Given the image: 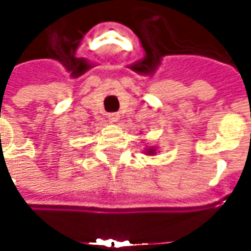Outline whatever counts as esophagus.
<instances>
[{"mask_svg": "<svg viewBox=\"0 0 251 251\" xmlns=\"http://www.w3.org/2000/svg\"><path fill=\"white\" fill-rule=\"evenodd\" d=\"M107 117H109V120L111 121V122H117V121L120 120V114H118V113H109Z\"/></svg>", "mask_w": 251, "mask_h": 251, "instance_id": "34e87169", "label": "esophagus"}]
</instances>
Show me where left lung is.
I'll return each mask as SVG.
<instances>
[{"mask_svg":"<svg viewBox=\"0 0 251 251\" xmlns=\"http://www.w3.org/2000/svg\"><path fill=\"white\" fill-rule=\"evenodd\" d=\"M147 153H149V154H153V153H154V149H153V148H151V149H149Z\"/></svg>","mask_w":251,"mask_h":251,"instance_id":"left-lung-1","label":"left lung"}]
</instances>
